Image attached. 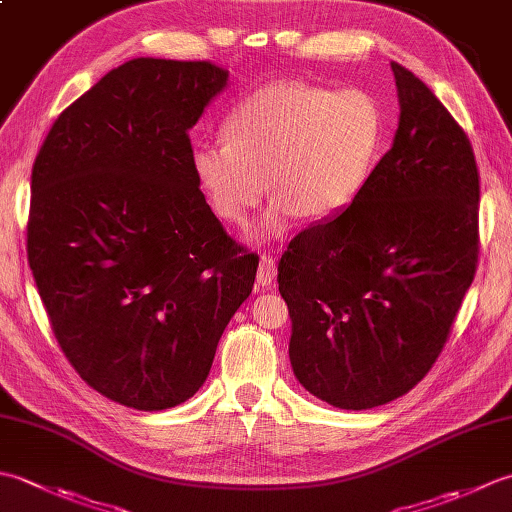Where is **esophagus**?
<instances>
[{"mask_svg":"<svg viewBox=\"0 0 512 512\" xmlns=\"http://www.w3.org/2000/svg\"><path fill=\"white\" fill-rule=\"evenodd\" d=\"M275 262L270 255H262L257 268V286L259 288H270L275 284Z\"/></svg>","mask_w":512,"mask_h":512,"instance_id":"esophagus-1","label":"esophagus"}]
</instances>
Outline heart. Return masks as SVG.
<instances>
[{"label": "heart", "instance_id": "1", "mask_svg": "<svg viewBox=\"0 0 512 512\" xmlns=\"http://www.w3.org/2000/svg\"><path fill=\"white\" fill-rule=\"evenodd\" d=\"M224 138L193 145V176L213 213L237 226L270 187L253 237L273 239L297 215L325 222L358 200L383 145V112L363 90L279 81L228 112Z\"/></svg>", "mask_w": 512, "mask_h": 512}]
</instances>
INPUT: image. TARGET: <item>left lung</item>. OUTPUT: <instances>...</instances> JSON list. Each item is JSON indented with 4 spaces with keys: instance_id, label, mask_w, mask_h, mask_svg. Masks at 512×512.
<instances>
[{
    "instance_id": "obj_1",
    "label": "left lung",
    "mask_w": 512,
    "mask_h": 512,
    "mask_svg": "<svg viewBox=\"0 0 512 512\" xmlns=\"http://www.w3.org/2000/svg\"><path fill=\"white\" fill-rule=\"evenodd\" d=\"M400 121L358 200L292 239L279 292L290 363L312 396L372 409L427 376L480 253V173L469 136L418 76L391 63Z\"/></svg>"
}]
</instances>
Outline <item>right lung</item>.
<instances>
[{"label":"right lung","instance_id":"add662e5","mask_svg":"<svg viewBox=\"0 0 512 512\" xmlns=\"http://www.w3.org/2000/svg\"><path fill=\"white\" fill-rule=\"evenodd\" d=\"M211 61L140 57L59 114L32 165L28 264L52 332L118 405L189 400L255 284L191 169L189 129L226 88Z\"/></svg>","mask_w":512,"mask_h":512}]
</instances>
